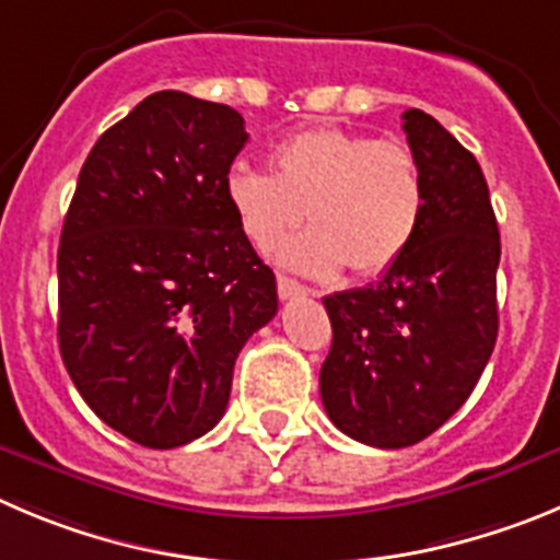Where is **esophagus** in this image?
Here are the masks:
<instances>
[{"label":"esophagus","mask_w":560,"mask_h":560,"mask_svg":"<svg viewBox=\"0 0 560 560\" xmlns=\"http://www.w3.org/2000/svg\"><path fill=\"white\" fill-rule=\"evenodd\" d=\"M276 284H279L281 301H290V298H301V295H312V290H306L304 284H298L295 279H290V276H284V273L276 276Z\"/></svg>","instance_id":"1"}]
</instances>
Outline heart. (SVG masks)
<instances>
[{
	"label": "heart",
	"mask_w": 560,
	"mask_h": 560,
	"mask_svg": "<svg viewBox=\"0 0 560 560\" xmlns=\"http://www.w3.org/2000/svg\"><path fill=\"white\" fill-rule=\"evenodd\" d=\"M229 201L259 250H270L304 221L310 232L279 250L310 276H378L398 262L425 209L415 151L400 140L317 127L276 145L273 174L232 168Z\"/></svg>",
	"instance_id": "1"
}]
</instances>
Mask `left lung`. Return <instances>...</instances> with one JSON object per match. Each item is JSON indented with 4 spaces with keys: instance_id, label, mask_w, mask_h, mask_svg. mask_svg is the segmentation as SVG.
Wrapping results in <instances>:
<instances>
[{
    "instance_id": "left-lung-1",
    "label": "left lung",
    "mask_w": 560,
    "mask_h": 560,
    "mask_svg": "<svg viewBox=\"0 0 560 560\" xmlns=\"http://www.w3.org/2000/svg\"><path fill=\"white\" fill-rule=\"evenodd\" d=\"M404 132L425 185L415 240L378 281L323 298L320 398L370 447L417 445L469 398L498 339L500 232L478 160L422 109Z\"/></svg>"
}]
</instances>
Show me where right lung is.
Returning <instances> with one entry per match:
<instances>
[{"instance_id": "1", "label": "right lung", "mask_w": 560, "mask_h": 560, "mask_svg": "<svg viewBox=\"0 0 560 560\" xmlns=\"http://www.w3.org/2000/svg\"><path fill=\"white\" fill-rule=\"evenodd\" d=\"M243 124L151 93L96 140L62 223V364L98 420L154 451L218 425L237 353L279 310L226 190Z\"/></svg>"}]
</instances>
